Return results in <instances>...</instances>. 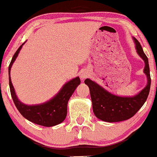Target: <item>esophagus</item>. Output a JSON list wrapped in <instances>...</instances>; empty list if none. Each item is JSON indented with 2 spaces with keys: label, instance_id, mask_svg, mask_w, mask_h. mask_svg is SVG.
Here are the masks:
<instances>
[{
  "label": "esophagus",
  "instance_id": "1",
  "mask_svg": "<svg viewBox=\"0 0 157 157\" xmlns=\"http://www.w3.org/2000/svg\"><path fill=\"white\" fill-rule=\"evenodd\" d=\"M87 77V75L86 73H84V72H82V73L80 74V78L82 79V80H84L85 78H86Z\"/></svg>",
  "mask_w": 157,
  "mask_h": 157
}]
</instances>
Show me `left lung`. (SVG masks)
<instances>
[{"label":"left lung","instance_id":"obj_1","mask_svg":"<svg viewBox=\"0 0 157 157\" xmlns=\"http://www.w3.org/2000/svg\"><path fill=\"white\" fill-rule=\"evenodd\" d=\"M133 40L138 54L145 63L144 73L147 77V86L132 97H120L107 92L92 80L86 79L84 82L90 90L93 112L100 120L112 123L129 119L141 109L147 100L151 82L148 59L139 41L134 37Z\"/></svg>","mask_w":157,"mask_h":157}]
</instances>
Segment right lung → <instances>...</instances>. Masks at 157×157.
<instances>
[{"label": "right lung", "instance_id": "1", "mask_svg": "<svg viewBox=\"0 0 157 157\" xmlns=\"http://www.w3.org/2000/svg\"><path fill=\"white\" fill-rule=\"evenodd\" d=\"M25 43H23L17 50L9 65V82H10V93L13 102L21 114L26 119L33 123L44 127H53L59 124L66 118L67 105H68V100L75 92L77 86L80 83V78L77 77L76 78L72 79L70 81L66 82L59 92H58L56 96H54L48 102L42 104L32 105V106L24 104L18 99L15 94V89L12 84L11 77H10V69Z\"/></svg>", "mask_w": 157, "mask_h": 157}]
</instances>
